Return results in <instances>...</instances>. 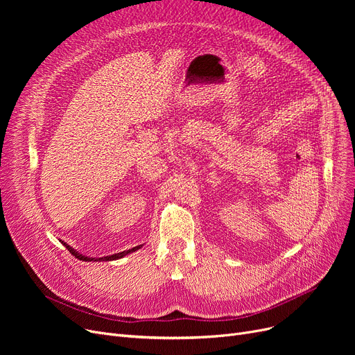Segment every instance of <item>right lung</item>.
Segmentation results:
<instances>
[{
  "mask_svg": "<svg viewBox=\"0 0 355 355\" xmlns=\"http://www.w3.org/2000/svg\"><path fill=\"white\" fill-rule=\"evenodd\" d=\"M62 243H63V241H62ZM64 246H66V249L74 256V257H78L79 260H85V262H92V260H93V262H98V260H99V262H101V260H102V262H103V260H107V262H109V260H116V259H121V257H123V256H126L128 253H132V252H135V250H138V249H141L142 248V245H139V246H135V248H132V249H129V250H125V252H121V253H116V254H112V256H105V257H87V256H83V254H80L79 252H76V250H74L73 248H70L67 243H63Z\"/></svg>",
  "mask_w": 355,
  "mask_h": 355,
  "instance_id": "1",
  "label": "right lung"
}]
</instances>
